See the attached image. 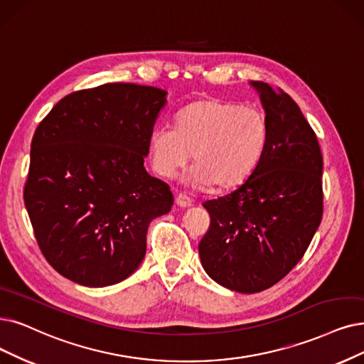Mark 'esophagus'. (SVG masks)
I'll list each match as a JSON object with an SVG mask.
<instances>
[{"instance_id":"obj_1","label":"esophagus","mask_w":364,"mask_h":364,"mask_svg":"<svg viewBox=\"0 0 364 364\" xmlns=\"http://www.w3.org/2000/svg\"><path fill=\"white\" fill-rule=\"evenodd\" d=\"M176 205L178 206H181V208H190V206H193V200L188 197L186 194H178L176 196Z\"/></svg>"}]
</instances>
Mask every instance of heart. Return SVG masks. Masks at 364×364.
<instances>
[{"label":"heart","mask_w":364,"mask_h":364,"mask_svg":"<svg viewBox=\"0 0 364 364\" xmlns=\"http://www.w3.org/2000/svg\"><path fill=\"white\" fill-rule=\"evenodd\" d=\"M269 143L266 114L252 106L205 98L185 106L174 128H155L151 154L155 170L170 178L194 158L191 179L228 190L248 181Z\"/></svg>","instance_id":"heart-1"}]
</instances>
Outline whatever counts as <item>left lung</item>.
Masks as SVG:
<instances>
[{
  "label": "left lung",
  "instance_id": "obj_1",
  "mask_svg": "<svg viewBox=\"0 0 364 364\" xmlns=\"http://www.w3.org/2000/svg\"><path fill=\"white\" fill-rule=\"evenodd\" d=\"M251 83L266 110L267 149L237 190L203 203L210 225L198 243L210 278L245 294L285 278L323 218V155L315 132L287 92Z\"/></svg>",
  "mask_w": 364,
  "mask_h": 364
}]
</instances>
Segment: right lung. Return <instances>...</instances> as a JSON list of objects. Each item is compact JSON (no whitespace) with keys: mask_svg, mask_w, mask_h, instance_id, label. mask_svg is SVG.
<instances>
[{"mask_svg":"<svg viewBox=\"0 0 364 364\" xmlns=\"http://www.w3.org/2000/svg\"><path fill=\"white\" fill-rule=\"evenodd\" d=\"M167 92L106 83L58 101L34 133L23 201L41 254L64 278L107 287L146 254L151 221L173 206L144 170Z\"/></svg>","mask_w":364,"mask_h":364,"instance_id":"1","label":"right lung"}]
</instances>
